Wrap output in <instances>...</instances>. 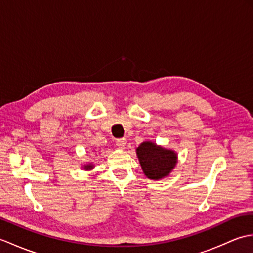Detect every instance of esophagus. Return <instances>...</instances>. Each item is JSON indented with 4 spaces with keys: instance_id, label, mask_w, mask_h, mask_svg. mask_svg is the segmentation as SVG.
I'll use <instances>...</instances> for the list:
<instances>
[{
    "instance_id": "esophagus-1",
    "label": "esophagus",
    "mask_w": 253,
    "mask_h": 253,
    "mask_svg": "<svg viewBox=\"0 0 253 253\" xmlns=\"http://www.w3.org/2000/svg\"><path fill=\"white\" fill-rule=\"evenodd\" d=\"M126 139L125 138H120V139H116V146L118 148H124L126 146Z\"/></svg>"
}]
</instances>
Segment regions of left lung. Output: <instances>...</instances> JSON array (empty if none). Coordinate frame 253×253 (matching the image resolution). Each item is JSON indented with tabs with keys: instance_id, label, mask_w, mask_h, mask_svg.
Returning a JSON list of instances; mask_svg holds the SVG:
<instances>
[{
	"instance_id": "8db88e82",
	"label": "left lung",
	"mask_w": 253,
	"mask_h": 253,
	"mask_svg": "<svg viewBox=\"0 0 253 253\" xmlns=\"http://www.w3.org/2000/svg\"><path fill=\"white\" fill-rule=\"evenodd\" d=\"M143 173L150 179H161L174 169L177 155L174 151L158 147L153 142H143L137 148Z\"/></svg>"
}]
</instances>
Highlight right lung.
<instances>
[{"label": "right lung", "mask_w": 253, "mask_h": 253, "mask_svg": "<svg viewBox=\"0 0 253 253\" xmlns=\"http://www.w3.org/2000/svg\"><path fill=\"white\" fill-rule=\"evenodd\" d=\"M92 168H93V165H91V164H89V165H85V166H84V169H91Z\"/></svg>", "instance_id": "right-lung-1"}]
</instances>
